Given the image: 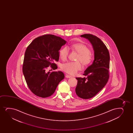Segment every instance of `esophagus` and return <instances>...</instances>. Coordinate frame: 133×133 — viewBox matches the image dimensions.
Returning <instances> with one entry per match:
<instances>
[{
    "mask_svg": "<svg viewBox=\"0 0 133 133\" xmlns=\"http://www.w3.org/2000/svg\"><path fill=\"white\" fill-rule=\"evenodd\" d=\"M71 76H70V75H66V78H71Z\"/></svg>",
    "mask_w": 133,
    "mask_h": 133,
    "instance_id": "esophagus-1",
    "label": "esophagus"
}]
</instances>
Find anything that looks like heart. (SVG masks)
<instances>
[{
	"instance_id": "b5f03b06",
	"label": "heart",
	"mask_w": 133,
	"mask_h": 133,
	"mask_svg": "<svg viewBox=\"0 0 133 133\" xmlns=\"http://www.w3.org/2000/svg\"><path fill=\"white\" fill-rule=\"evenodd\" d=\"M70 49L78 53L77 57V62H70L64 63L61 65V68L64 72L71 75H75L78 70L82 69V65L79 61L85 66L90 64L93 59V56L90 50L87 46L81 43H76L71 45ZM69 48L65 46L61 48L59 55L61 59L65 61L69 55Z\"/></svg>"
}]
</instances>
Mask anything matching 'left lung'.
Masks as SVG:
<instances>
[{"label": "left lung", "mask_w": 133, "mask_h": 133, "mask_svg": "<svg viewBox=\"0 0 133 133\" xmlns=\"http://www.w3.org/2000/svg\"><path fill=\"white\" fill-rule=\"evenodd\" d=\"M81 37L88 39L91 43L95 59L83 74L87 77L76 78L78 83L75 92L80 98L89 99L96 95L108 81L110 54L105 44L97 37L91 34H83Z\"/></svg>", "instance_id": "obj_1"}]
</instances>
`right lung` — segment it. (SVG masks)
<instances>
[{"mask_svg": "<svg viewBox=\"0 0 133 133\" xmlns=\"http://www.w3.org/2000/svg\"><path fill=\"white\" fill-rule=\"evenodd\" d=\"M66 43L60 37L45 35L35 38L26 49L23 72L29 88L36 96H50L65 78L62 71L46 70L49 66L54 70L57 69L54 62L58 61L59 50Z\"/></svg>", "mask_w": 133, "mask_h": 133, "instance_id": "1", "label": "right lung"}]
</instances>
